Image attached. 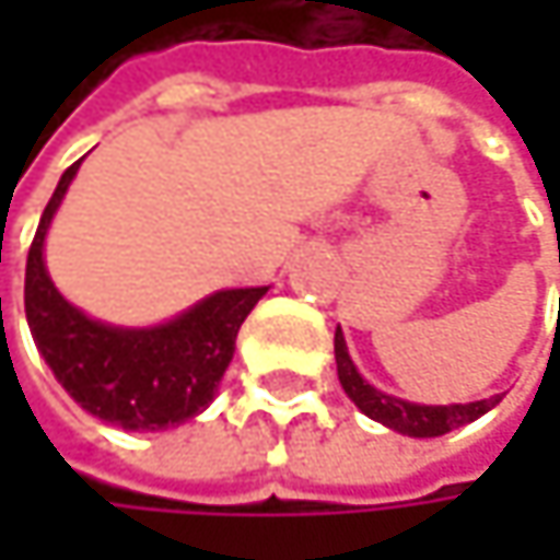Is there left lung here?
Returning <instances> with one entry per match:
<instances>
[{
	"instance_id": "left-lung-1",
	"label": "left lung",
	"mask_w": 560,
	"mask_h": 560,
	"mask_svg": "<svg viewBox=\"0 0 560 560\" xmlns=\"http://www.w3.org/2000/svg\"><path fill=\"white\" fill-rule=\"evenodd\" d=\"M334 357H337V376H340V386L343 392L357 401V408L363 415H370L373 421L386 424L398 434H408V438H441L460 424H470L477 421L480 415H487L490 408L500 405L503 395H493V398H480V401H467V405H415V401H405V398H395L386 392L373 389L353 366L350 353H347V340L337 327L334 334Z\"/></svg>"
}]
</instances>
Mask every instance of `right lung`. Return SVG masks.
Returning <instances> with one entry per match:
<instances>
[{"mask_svg": "<svg viewBox=\"0 0 560 560\" xmlns=\"http://www.w3.org/2000/svg\"><path fill=\"white\" fill-rule=\"evenodd\" d=\"M80 162L60 174L25 266V317L67 395L126 431H162L200 415L220 386L246 314L269 288H230L159 327H109L55 288L45 269V233Z\"/></svg>", "mask_w": 560, "mask_h": 560, "instance_id": "obj_1", "label": "right lung"}]
</instances>
